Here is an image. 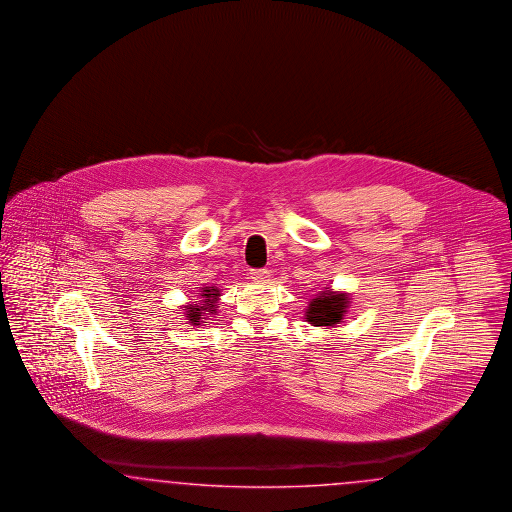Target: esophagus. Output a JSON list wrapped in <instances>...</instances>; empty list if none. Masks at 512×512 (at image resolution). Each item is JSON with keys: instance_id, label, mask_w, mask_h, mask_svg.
I'll list each match as a JSON object with an SVG mask.
<instances>
[{"instance_id": "esophagus-1", "label": "esophagus", "mask_w": 512, "mask_h": 512, "mask_svg": "<svg viewBox=\"0 0 512 512\" xmlns=\"http://www.w3.org/2000/svg\"><path fill=\"white\" fill-rule=\"evenodd\" d=\"M249 278L253 281H266L270 278V272L266 268H253V270H249Z\"/></svg>"}]
</instances>
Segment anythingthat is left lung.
Instances as JSON below:
<instances>
[{
    "label": "left lung",
    "mask_w": 512,
    "mask_h": 512,
    "mask_svg": "<svg viewBox=\"0 0 512 512\" xmlns=\"http://www.w3.org/2000/svg\"><path fill=\"white\" fill-rule=\"evenodd\" d=\"M345 308H347V296L323 293L311 300L310 310L306 311L308 313L306 319L311 325L334 326L340 323Z\"/></svg>",
    "instance_id": "8db88e82"
}]
</instances>
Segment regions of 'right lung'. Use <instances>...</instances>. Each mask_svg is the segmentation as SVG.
<instances>
[{"instance_id": "obj_1", "label": "right lung", "mask_w": 512, "mask_h": 512, "mask_svg": "<svg viewBox=\"0 0 512 512\" xmlns=\"http://www.w3.org/2000/svg\"><path fill=\"white\" fill-rule=\"evenodd\" d=\"M202 298H204V306H193V308H189V311H187V317H189V321L193 323V325H197L199 321H201V313L202 310H212V306H214V300H216L217 296H219V291L217 289H204V293H202ZM208 305L209 308L206 309L205 306Z\"/></svg>"}]
</instances>
